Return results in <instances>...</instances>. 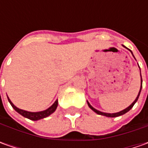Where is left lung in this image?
Instances as JSON below:
<instances>
[{"mask_svg": "<svg viewBox=\"0 0 148 148\" xmlns=\"http://www.w3.org/2000/svg\"><path fill=\"white\" fill-rule=\"evenodd\" d=\"M141 74V73H140ZM141 81H142V82H143V80H142V77H141ZM141 90H142V85H141V88H140V91L139 93H138V97L136 98V99L134 100V102H133V104L130 105V106H128V108H126L125 110H123L120 111V112H118V113H114V114H107V113H103V112H100V111L97 110H95V108H93L91 105H90V103L87 102V104H88L89 107L92 110L95 112L96 114H100V115H104V116H106V117H110V118H114V117H118V116H120V115H123V114H124L125 113H127L128 111H129L132 108H133V106L134 105V104L137 102V100L138 99V97H139V95H140V92H141Z\"/></svg>", "mask_w": 148, "mask_h": 148, "instance_id": "obj_1", "label": "left lung"}]
</instances>
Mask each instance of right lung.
I'll return each mask as SVG.
<instances>
[{"label": "right lung", "mask_w": 148, "mask_h": 148, "mask_svg": "<svg viewBox=\"0 0 148 148\" xmlns=\"http://www.w3.org/2000/svg\"><path fill=\"white\" fill-rule=\"evenodd\" d=\"M8 98V97H7ZM9 102L10 104L11 105V106L14 108V110L15 111H17L20 114H21L22 116L25 117L29 119H31V120H34V121H36V120H38V119H43V118H46V117L49 116L51 114H53L54 111L56 110L57 107H58V99L54 102V104L51 107H49L48 110L44 111H41V112H28V111L23 110H20V109H18L17 107H15L13 103L10 101V99L8 98Z\"/></svg>", "instance_id": "1"}]
</instances>
